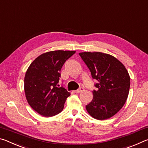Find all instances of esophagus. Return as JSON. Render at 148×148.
<instances>
[{
  "label": "esophagus",
  "instance_id": "obj_1",
  "mask_svg": "<svg viewBox=\"0 0 148 148\" xmlns=\"http://www.w3.org/2000/svg\"><path fill=\"white\" fill-rule=\"evenodd\" d=\"M84 91V89L83 87H80L79 89L76 90V91H75V92H76V93H80V92H83Z\"/></svg>",
  "mask_w": 148,
  "mask_h": 148
}]
</instances>
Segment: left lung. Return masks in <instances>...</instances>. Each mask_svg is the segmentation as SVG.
<instances>
[{"mask_svg":"<svg viewBox=\"0 0 148 148\" xmlns=\"http://www.w3.org/2000/svg\"><path fill=\"white\" fill-rule=\"evenodd\" d=\"M79 55L88 67L92 78L97 80L93 98L86 106L88 114L99 120L116 114L126 102L130 88V76L126 68L116 57L101 52H82Z\"/></svg>","mask_w":148,"mask_h":148,"instance_id":"1","label":"left lung"}]
</instances>
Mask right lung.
<instances>
[{
  "instance_id": "obj_1",
  "label": "right lung",
  "mask_w": 148,
  "mask_h": 148,
  "mask_svg": "<svg viewBox=\"0 0 148 148\" xmlns=\"http://www.w3.org/2000/svg\"><path fill=\"white\" fill-rule=\"evenodd\" d=\"M75 51L56 50L39 56L30 64L24 79V90L29 104L37 113L51 117L63 110L71 93L57 87L61 70Z\"/></svg>"
}]
</instances>
